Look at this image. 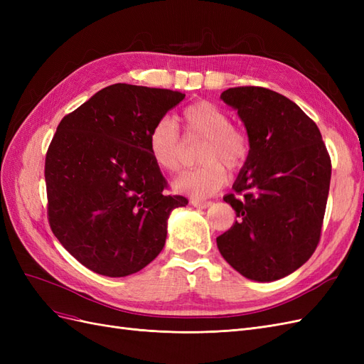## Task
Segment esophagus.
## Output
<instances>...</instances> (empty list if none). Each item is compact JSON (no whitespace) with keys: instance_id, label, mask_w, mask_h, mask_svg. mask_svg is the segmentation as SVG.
<instances>
[{"instance_id":"1","label":"esophagus","mask_w":364,"mask_h":364,"mask_svg":"<svg viewBox=\"0 0 364 364\" xmlns=\"http://www.w3.org/2000/svg\"><path fill=\"white\" fill-rule=\"evenodd\" d=\"M191 205H193V206H196V208L205 209V208H208V206H211V205H213V202H209V200H199V199H193V200H191Z\"/></svg>"}]
</instances>
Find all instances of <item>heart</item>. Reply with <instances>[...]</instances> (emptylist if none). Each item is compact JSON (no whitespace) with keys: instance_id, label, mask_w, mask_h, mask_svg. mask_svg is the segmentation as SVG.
<instances>
[{"instance_id":"heart-1","label":"heart","mask_w":364,"mask_h":364,"mask_svg":"<svg viewBox=\"0 0 364 364\" xmlns=\"http://www.w3.org/2000/svg\"><path fill=\"white\" fill-rule=\"evenodd\" d=\"M185 141L202 139L197 151V161L203 162L196 168L182 171L174 181V190L205 199L220 191L228 181L229 171H238L245 167L250 153L247 132L230 123L229 114L211 102H196L186 106L178 117ZM149 153L165 173H174L181 168L185 146L179 130L170 118H161L150 129Z\"/></svg>"}]
</instances>
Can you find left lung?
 <instances>
[{
	"instance_id": "1",
	"label": "left lung",
	"mask_w": 364,
	"mask_h": 364,
	"mask_svg": "<svg viewBox=\"0 0 364 364\" xmlns=\"http://www.w3.org/2000/svg\"><path fill=\"white\" fill-rule=\"evenodd\" d=\"M222 98L243 119L250 153L234 193L223 197L238 218L217 246L243 277L277 281L310 259L321 241L331 158L314 121L287 97L237 86Z\"/></svg>"
}]
</instances>
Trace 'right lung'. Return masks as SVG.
Returning <instances> with one entry per match:
<instances>
[{"label":"right lung","instance_id":"obj_1","mask_svg":"<svg viewBox=\"0 0 364 364\" xmlns=\"http://www.w3.org/2000/svg\"><path fill=\"white\" fill-rule=\"evenodd\" d=\"M185 94L115 83L65 115L46 156L53 234L90 270L121 278L144 269L185 206L149 153V134Z\"/></svg>","mask_w":364,"mask_h":364}]
</instances>
